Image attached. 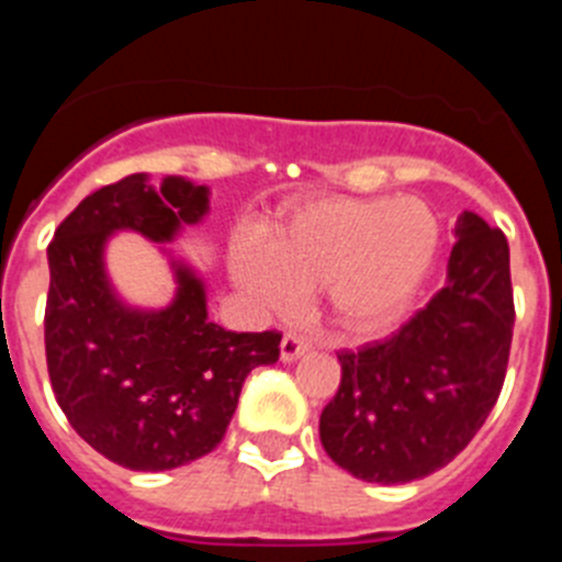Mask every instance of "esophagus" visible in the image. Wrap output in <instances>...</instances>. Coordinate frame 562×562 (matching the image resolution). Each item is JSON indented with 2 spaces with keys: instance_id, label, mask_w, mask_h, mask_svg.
<instances>
[{
  "instance_id": "esophagus-1",
  "label": "esophagus",
  "mask_w": 562,
  "mask_h": 562,
  "mask_svg": "<svg viewBox=\"0 0 562 562\" xmlns=\"http://www.w3.org/2000/svg\"><path fill=\"white\" fill-rule=\"evenodd\" d=\"M310 351V342L297 335L281 337V362H295L297 357H304Z\"/></svg>"
}]
</instances>
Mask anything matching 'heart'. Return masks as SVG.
Segmentation results:
<instances>
[{"label":"heart","mask_w":562,"mask_h":562,"mask_svg":"<svg viewBox=\"0 0 562 562\" xmlns=\"http://www.w3.org/2000/svg\"><path fill=\"white\" fill-rule=\"evenodd\" d=\"M439 241L436 213L416 196H304L265 236L233 238L227 265L258 312H292L321 286L331 324L362 340L408 315Z\"/></svg>","instance_id":"b5f03b06"}]
</instances>
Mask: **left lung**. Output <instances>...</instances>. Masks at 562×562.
<instances>
[{
    "mask_svg": "<svg viewBox=\"0 0 562 562\" xmlns=\"http://www.w3.org/2000/svg\"><path fill=\"white\" fill-rule=\"evenodd\" d=\"M445 286L385 340L340 351V389L321 414L337 467L408 484L450 464L481 430L506 376L515 306L509 245L464 211Z\"/></svg>",
    "mask_w": 562,
    "mask_h": 562,
    "instance_id": "1",
    "label": "left lung"
}]
</instances>
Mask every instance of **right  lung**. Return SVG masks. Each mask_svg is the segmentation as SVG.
Here are the masks:
<instances>
[{"mask_svg":"<svg viewBox=\"0 0 562 562\" xmlns=\"http://www.w3.org/2000/svg\"><path fill=\"white\" fill-rule=\"evenodd\" d=\"M211 211V188L148 173L89 193L47 247V371L64 416L114 464L160 473L211 453L247 374L278 360V331H227L207 317L205 281L168 250ZM140 232L169 256L178 290L160 311L113 290L105 245Z\"/></svg>","mask_w":562,"mask_h":562,"instance_id":"obj_1","label":"right lung"}]
</instances>
